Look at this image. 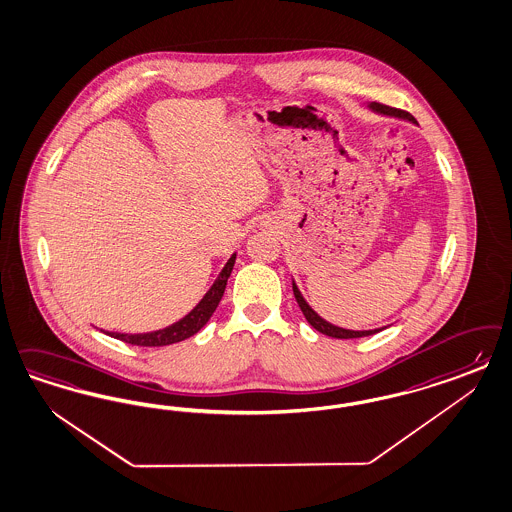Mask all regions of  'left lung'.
<instances>
[{
    "label": "left lung",
    "instance_id": "8db88e82",
    "mask_svg": "<svg viewBox=\"0 0 512 512\" xmlns=\"http://www.w3.org/2000/svg\"><path fill=\"white\" fill-rule=\"evenodd\" d=\"M369 109L375 111V113H380V115L397 116V118H405V120L416 122V118H414L411 113L401 111V109H396V107L382 105V103H369ZM292 288H294V296H296L297 305H299L301 313L305 314L307 322L313 326L314 330L320 331V333H324V335H328V337H335V339H358V337H367V335H373V333L382 330V328H379V330L354 331L345 330V328H339V326H333L330 322H326L322 316H318V314L314 313L313 309L309 307V303L301 296L296 282H292Z\"/></svg>",
    "mask_w": 512,
    "mask_h": 512
}]
</instances>
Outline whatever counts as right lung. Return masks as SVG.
<instances>
[{
  "label": "right lung",
  "instance_id": "1",
  "mask_svg": "<svg viewBox=\"0 0 512 512\" xmlns=\"http://www.w3.org/2000/svg\"><path fill=\"white\" fill-rule=\"evenodd\" d=\"M233 264H235V254H231L228 264L224 265V269L220 271L218 279L213 282L209 292L179 322L167 326L164 330L149 331V333H116V331H107V335L115 337L118 341L137 345V347H165V345L181 343L184 339L192 337L194 333H198L209 322V318L215 313L220 299L224 296V290H226V284H228V279H230Z\"/></svg>",
  "mask_w": 512,
  "mask_h": 512
}]
</instances>
